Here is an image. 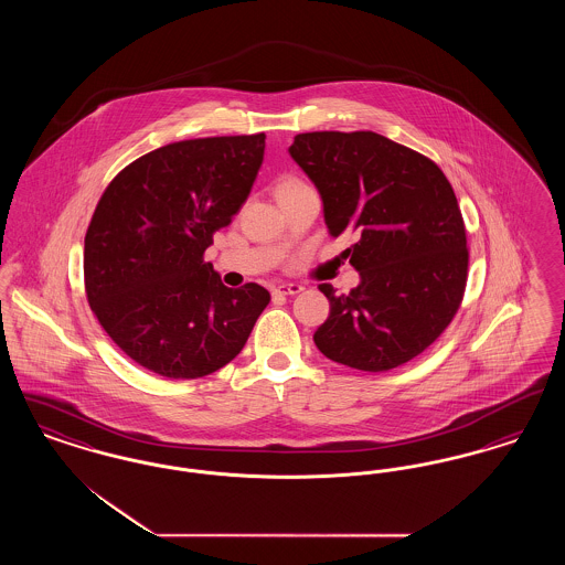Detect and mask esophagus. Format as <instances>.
Returning a JSON list of instances; mask_svg holds the SVG:
<instances>
[{"mask_svg": "<svg viewBox=\"0 0 565 565\" xmlns=\"http://www.w3.org/2000/svg\"><path fill=\"white\" fill-rule=\"evenodd\" d=\"M273 292L281 296L300 295V292H302V286H300V284H279V286L273 288Z\"/></svg>", "mask_w": 565, "mask_h": 565, "instance_id": "esophagus-1", "label": "esophagus"}]
</instances>
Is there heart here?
Here are the masks:
<instances>
[{
    "label": "heart",
    "mask_w": 565,
    "mask_h": 565,
    "mask_svg": "<svg viewBox=\"0 0 565 565\" xmlns=\"http://www.w3.org/2000/svg\"><path fill=\"white\" fill-rule=\"evenodd\" d=\"M296 184H300V182H296V180H286V182H281V184H279V189L277 190L290 189V186H296Z\"/></svg>",
    "instance_id": "b5f03b06"
}]
</instances>
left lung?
Here are the masks:
<instances>
[{
  "label": "left lung",
  "instance_id": "8db88e82",
  "mask_svg": "<svg viewBox=\"0 0 565 565\" xmlns=\"http://www.w3.org/2000/svg\"><path fill=\"white\" fill-rule=\"evenodd\" d=\"M288 152L320 192L330 235L358 239L345 252L360 284L350 295L320 286L330 316L313 334L318 350L369 373L428 350L454 320L468 273L466 228L445 173L373 131L300 134Z\"/></svg>",
  "mask_w": 565,
  "mask_h": 565
}]
</instances>
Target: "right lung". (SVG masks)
I'll list each match as a JSON object with an SVG mask.
<instances>
[{
    "label": "right lung",
    "instance_id": "1",
    "mask_svg": "<svg viewBox=\"0 0 565 565\" xmlns=\"http://www.w3.org/2000/svg\"><path fill=\"white\" fill-rule=\"evenodd\" d=\"M265 157V134L186 139L125 167L84 237L86 298L109 339L139 366L196 379L243 350L270 295L226 288L203 260L242 210Z\"/></svg>",
    "mask_w": 565,
    "mask_h": 565
}]
</instances>
